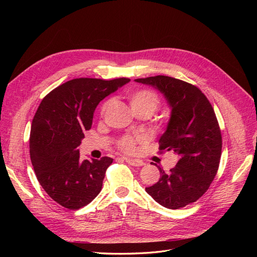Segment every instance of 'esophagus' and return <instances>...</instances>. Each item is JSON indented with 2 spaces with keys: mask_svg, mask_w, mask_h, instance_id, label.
Returning <instances> with one entry per match:
<instances>
[{
  "mask_svg": "<svg viewBox=\"0 0 257 257\" xmlns=\"http://www.w3.org/2000/svg\"><path fill=\"white\" fill-rule=\"evenodd\" d=\"M125 160V162L127 163V164L132 165V166H144L145 163L141 160H136V159H124Z\"/></svg>",
  "mask_w": 257,
  "mask_h": 257,
  "instance_id": "esophagus-1",
  "label": "esophagus"
}]
</instances>
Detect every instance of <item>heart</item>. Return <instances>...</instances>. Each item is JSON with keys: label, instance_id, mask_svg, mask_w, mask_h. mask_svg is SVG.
I'll use <instances>...</instances> for the list:
<instances>
[{"label": "heart", "instance_id": "obj_1", "mask_svg": "<svg viewBox=\"0 0 257 257\" xmlns=\"http://www.w3.org/2000/svg\"><path fill=\"white\" fill-rule=\"evenodd\" d=\"M128 102L131 104L132 109L134 112H147L150 115L158 110L161 105V98L158 93L147 88L136 89L127 93L126 95ZM110 105V99H107L99 108V116H103ZM138 142L137 137L133 136H123L118 141V149L124 153H131L134 150V147Z\"/></svg>", "mask_w": 257, "mask_h": 257}]
</instances>
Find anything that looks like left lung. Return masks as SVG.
Listing matches in <instances>:
<instances>
[{"label": "left lung", "mask_w": 257, "mask_h": 257, "mask_svg": "<svg viewBox=\"0 0 257 257\" xmlns=\"http://www.w3.org/2000/svg\"><path fill=\"white\" fill-rule=\"evenodd\" d=\"M160 90L172 106L167 130L159 141L160 152L175 151L177 165L146 188L155 201L169 209L195 203L209 189L222 153L221 128L213 107L199 88L168 76L135 79Z\"/></svg>", "instance_id": "1"}]
</instances>
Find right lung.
<instances>
[{
  "label": "right lung",
  "instance_id": "right-lung-1",
  "mask_svg": "<svg viewBox=\"0 0 257 257\" xmlns=\"http://www.w3.org/2000/svg\"><path fill=\"white\" fill-rule=\"evenodd\" d=\"M128 81L124 77L72 79L49 92L38 106L31 125V162L42 188L62 207L80 209L102 190L113 160H81L77 148L91 128L98 103Z\"/></svg>",
  "mask_w": 257,
  "mask_h": 257
}]
</instances>
